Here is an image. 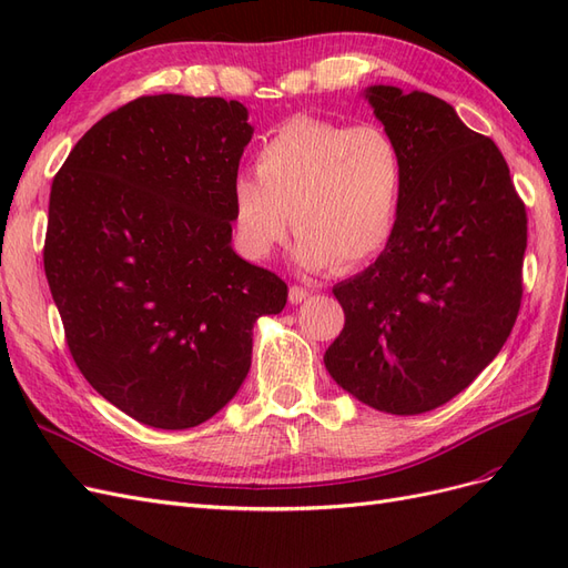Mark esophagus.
<instances>
[{
	"instance_id": "34e87169",
	"label": "esophagus",
	"mask_w": 568,
	"mask_h": 568,
	"mask_svg": "<svg viewBox=\"0 0 568 568\" xmlns=\"http://www.w3.org/2000/svg\"><path fill=\"white\" fill-rule=\"evenodd\" d=\"M307 296H311V291H307L305 286L294 284V286L288 288V301H291V303H296V305H298V303H303Z\"/></svg>"
}]
</instances>
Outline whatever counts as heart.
Here are the masks:
<instances>
[{
  "mask_svg": "<svg viewBox=\"0 0 568 568\" xmlns=\"http://www.w3.org/2000/svg\"><path fill=\"white\" fill-rule=\"evenodd\" d=\"M405 192V156L382 125H341L294 115L255 153V178L232 184L239 246L261 261L288 232L307 270L353 272L374 261L395 232Z\"/></svg>",
  "mask_w": 568,
  "mask_h": 568,
  "instance_id": "heart-1",
  "label": "heart"
}]
</instances>
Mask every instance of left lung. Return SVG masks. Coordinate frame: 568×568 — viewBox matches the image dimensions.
I'll return each instance as SVG.
<instances>
[{
  "instance_id": "obj_1",
  "label": "left lung",
  "mask_w": 568,
  "mask_h": 568,
  "mask_svg": "<svg viewBox=\"0 0 568 568\" xmlns=\"http://www.w3.org/2000/svg\"><path fill=\"white\" fill-rule=\"evenodd\" d=\"M398 140L405 192L376 261L334 286L346 324L324 353L332 379L388 415H422L500 353L521 307L526 205L490 136L426 92L374 84Z\"/></svg>"
}]
</instances>
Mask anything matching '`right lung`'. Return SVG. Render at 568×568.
<instances>
[{
	"label": "right lung",
	"instance_id": "add662e5",
	"mask_svg": "<svg viewBox=\"0 0 568 568\" xmlns=\"http://www.w3.org/2000/svg\"><path fill=\"white\" fill-rule=\"evenodd\" d=\"M248 111L220 97H140L84 132L51 182L44 274L92 388L153 428H192L251 369L253 324L286 305L232 242Z\"/></svg>",
	"mask_w": 568,
	"mask_h": 568
}]
</instances>
